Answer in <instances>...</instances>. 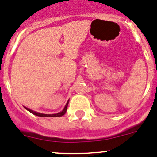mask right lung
<instances>
[{"label":"right lung","instance_id":"right-lung-1","mask_svg":"<svg viewBox=\"0 0 157 157\" xmlns=\"http://www.w3.org/2000/svg\"><path fill=\"white\" fill-rule=\"evenodd\" d=\"M68 102H67V104L65 105V108H64V109L62 110V112H60V113H57V114H52V115H48V114H42V113H36V112H34L32 111V110L26 108V107H25V109H26L28 111H29L30 113H31L32 114L35 115V116H41V117H60V116H64V115L65 114V113H66L67 111V108H68Z\"/></svg>","mask_w":157,"mask_h":157}]
</instances>
